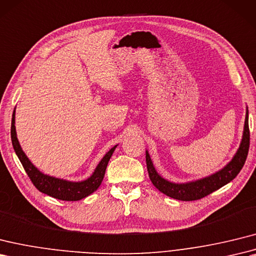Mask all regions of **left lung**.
Segmentation results:
<instances>
[{"instance_id": "1", "label": "left lung", "mask_w": 256, "mask_h": 256, "mask_svg": "<svg viewBox=\"0 0 256 256\" xmlns=\"http://www.w3.org/2000/svg\"><path fill=\"white\" fill-rule=\"evenodd\" d=\"M250 148V130H248V112L246 111V123H244V132H243V138L241 145L238 150L234 159L226 166L224 169L216 172L215 174L207 176L205 179H202L191 183L186 184H176L171 183L167 180L162 179L160 176L155 168L150 155L146 152V164L148 176L150 178L152 183L155 186L160 192L170 196L172 198L179 200H196L205 198L210 193L215 192L216 190L220 188L226 184L232 181L234 178L239 174V172L244 166V162L248 157Z\"/></svg>"}]
</instances>
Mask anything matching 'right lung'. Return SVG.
<instances>
[{"instance_id":"add662e5","label":"right lung","mask_w":256,"mask_h":256,"mask_svg":"<svg viewBox=\"0 0 256 256\" xmlns=\"http://www.w3.org/2000/svg\"><path fill=\"white\" fill-rule=\"evenodd\" d=\"M10 138L16 155L20 160L24 169H25L27 176H29V179H30L34 186L37 188L40 192L62 200H80L96 191L104 180L106 166H108L109 160L116 147H112L111 150L106 154V156L101 159V162L97 166L96 170H94L92 176L89 178V179L82 182H68L44 174L42 172H40L30 162H29V159L25 155V152L22 150L20 142L17 140L16 136L15 111L13 112V118H12Z\"/></svg>"}]
</instances>
